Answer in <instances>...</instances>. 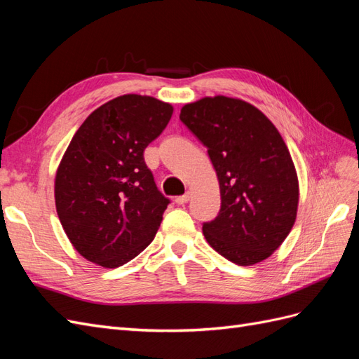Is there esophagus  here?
<instances>
[{
  "mask_svg": "<svg viewBox=\"0 0 359 359\" xmlns=\"http://www.w3.org/2000/svg\"><path fill=\"white\" fill-rule=\"evenodd\" d=\"M190 199H191V193L187 191L186 194H182V196H178V198L175 199V202H177L178 205H184V203H187Z\"/></svg>",
  "mask_w": 359,
  "mask_h": 359,
  "instance_id": "34e87169",
  "label": "esophagus"
}]
</instances>
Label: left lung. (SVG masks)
I'll list each match as a JSON object with an SVG mask.
<instances>
[{
	"mask_svg": "<svg viewBox=\"0 0 359 359\" xmlns=\"http://www.w3.org/2000/svg\"><path fill=\"white\" fill-rule=\"evenodd\" d=\"M180 119L208 149L222 206L202 226L208 244L231 262H262L281 245L297 219L298 178L283 137L253 104L205 97Z\"/></svg>",
	"mask_w": 359,
	"mask_h": 359,
	"instance_id": "obj_1",
	"label": "left lung"
}]
</instances>
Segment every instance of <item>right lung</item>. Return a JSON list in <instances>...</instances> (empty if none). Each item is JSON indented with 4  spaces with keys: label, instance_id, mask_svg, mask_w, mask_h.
I'll use <instances>...</instances> for the list:
<instances>
[{
    "label": "right lung",
    "instance_id": "obj_1",
    "mask_svg": "<svg viewBox=\"0 0 359 359\" xmlns=\"http://www.w3.org/2000/svg\"><path fill=\"white\" fill-rule=\"evenodd\" d=\"M173 107L126 94L95 109L74 133L55 177L60 222L78 252L118 268L154 240L170 201L144 158Z\"/></svg>",
    "mask_w": 359,
    "mask_h": 359
}]
</instances>
